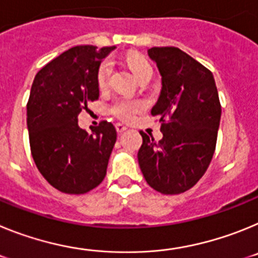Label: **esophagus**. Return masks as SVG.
Instances as JSON below:
<instances>
[{"label": "esophagus", "mask_w": 258, "mask_h": 258, "mask_svg": "<svg viewBox=\"0 0 258 258\" xmlns=\"http://www.w3.org/2000/svg\"><path fill=\"white\" fill-rule=\"evenodd\" d=\"M115 127H116V131H117V133H124V132L127 129V127L125 126V125L120 124V122H118V124H116Z\"/></svg>", "instance_id": "obj_1"}]
</instances>
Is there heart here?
Segmentation results:
<instances>
[{
  "mask_svg": "<svg viewBox=\"0 0 258 258\" xmlns=\"http://www.w3.org/2000/svg\"><path fill=\"white\" fill-rule=\"evenodd\" d=\"M129 66H131L132 72L137 77V80H140L143 75L152 71L151 64L145 58H142V56H132L129 59ZM111 71H112V63L109 60H104L99 66L97 72V83L99 88H103V86L107 85V81H108V77L111 75ZM142 108V102L137 101V99H132V98L122 97L118 98V99H116L113 102V104L111 106V113L115 115L117 118H120V120L131 121L132 118L140 112Z\"/></svg>",
  "mask_w": 258,
  "mask_h": 258,
  "instance_id": "1",
  "label": "heart"
}]
</instances>
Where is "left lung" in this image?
I'll list each match as a JSON object with an SVG mask.
<instances>
[{
  "label": "left lung",
  "mask_w": 258,
  "mask_h": 258,
  "mask_svg": "<svg viewBox=\"0 0 258 258\" xmlns=\"http://www.w3.org/2000/svg\"><path fill=\"white\" fill-rule=\"evenodd\" d=\"M147 55L161 76L151 115L160 117L163 138L143 132L138 163L147 183L165 195L191 188L208 169L221 121L216 81L209 70L178 47H151Z\"/></svg>",
  "instance_id": "obj_1"
}]
</instances>
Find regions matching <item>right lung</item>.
<instances>
[{
  "label": "right lung",
  "instance_id": "1",
  "mask_svg": "<svg viewBox=\"0 0 258 258\" xmlns=\"http://www.w3.org/2000/svg\"><path fill=\"white\" fill-rule=\"evenodd\" d=\"M116 47L83 45L68 49L36 75L27 104L32 157L52 187L85 194L106 177L117 133L102 121L92 133L77 124L81 109L99 97L97 72Z\"/></svg>",
  "mask_w": 258,
  "mask_h": 258
}]
</instances>
